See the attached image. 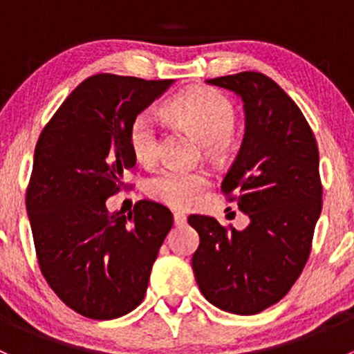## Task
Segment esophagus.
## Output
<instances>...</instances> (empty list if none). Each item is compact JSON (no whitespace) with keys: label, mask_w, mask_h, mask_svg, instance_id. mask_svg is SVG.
<instances>
[{"label":"esophagus","mask_w":354,"mask_h":354,"mask_svg":"<svg viewBox=\"0 0 354 354\" xmlns=\"http://www.w3.org/2000/svg\"><path fill=\"white\" fill-rule=\"evenodd\" d=\"M173 219H174V224H176V226H183V224L187 223V216H185L183 212H174Z\"/></svg>","instance_id":"1"}]
</instances>
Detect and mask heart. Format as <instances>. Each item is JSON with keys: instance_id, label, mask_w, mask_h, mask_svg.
I'll use <instances>...</instances> for the list:
<instances>
[{"instance_id": "b5f03b06", "label": "heart", "mask_w": 354, "mask_h": 354, "mask_svg": "<svg viewBox=\"0 0 354 354\" xmlns=\"http://www.w3.org/2000/svg\"><path fill=\"white\" fill-rule=\"evenodd\" d=\"M176 123L190 130L209 154H219L230 144L236 123V108L216 88L195 87L174 95L166 106ZM128 147L140 164L156 162L159 156V130L151 111H142L128 127ZM209 185L203 171L166 167L147 181V194L174 209H187Z\"/></svg>"}]
</instances>
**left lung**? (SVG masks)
<instances>
[{
	"label": "left lung",
	"instance_id": "1",
	"mask_svg": "<svg viewBox=\"0 0 354 354\" xmlns=\"http://www.w3.org/2000/svg\"><path fill=\"white\" fill-rule=\"evenodd\" d=\"M207 84L243 101L245 137L221 188L236 194L250 224L238 231L188 217L200 236L192 267L207 301L255 315L286 295L308 260L322 210L319 149L295 101L266 75L241 71Z\"/></svg>",
	"mask_w": 354,
	"mask_h": 354
}]
</instances>
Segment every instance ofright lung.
<instances>
[{
  "label": "right lung",
  "instance_id": "1",
  "mask_svg": "<svg viewBox=\"0 0 354 354\" xmlns=\"http://www.w3.org/2000/svg\"><path fill=\"white\" fill-rule=\"evenodd\" d=\"M173 84L94 75L68 95L35 145L27 214L39 266L59 299L88 319H118L140 305L173 226L169 209L152 200L128 216L106 207L135 166L131 120Z\"/></svg>",
  "mask_w": 354,
  "mask_h": 354
}]
</instances>
